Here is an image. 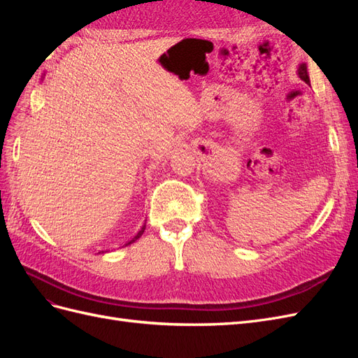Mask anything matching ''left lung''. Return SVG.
<instances>
[{"mask_svg": "<svg viewBox=\"0 0 358 358\" xmlns=\"http://www.w3.org/2000/svg\"><path fill=\"white\" fill-rule=\"evenodd\" d=\"M297 74H299V78H300L303 82L309 83V74H308L306 64H300V67H299V70H297Z\"/></svg>", "mask_w": 358, "mask_h": 358, "instance_id": "obj_1", "label": "left lung"}]
</instances>
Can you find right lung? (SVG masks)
<instances>
[{
	"label": "right lung",
	"instance_id": "1",
	"mask_svg": "<svg viewBox=\"0 0 358 358\" xmlns=\"http://www.w3.org/2000/svg\"><path fill=\"white\" fill-rule=\"evenodd\" d=\"M145 229H146V227H145V225H143V227H142V230H140V231H138V233H137V234H136V236H134V237H133V241H129V242H128V243H127V245H129V243H133V242H136V241H137V239H138V237H140V236H142V234H143V231H145Z\"/></svg>",
	"mask_w": 358,
	"mask_h": 358
}]
</instances>
